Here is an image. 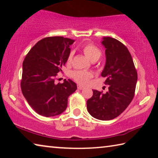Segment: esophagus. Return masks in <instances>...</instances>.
Segmentation results:
<instances>
[{
	"mask_svg": "<svg viewBox=\"0 0 158 158\" xmlns=\"http://www.w3.org/2000/svg\"><path fill=\"white\" fill-rule=\"evenodd\" d=\"M77 88H78V89H79V90H82V89H84V87L82 86V85H77Z\"/></svg>",
	"mask_w": 158,
	"mask_h": 158,
	"instance_id": "obj_1",
	"label": "esophagus"
}]
</instances>
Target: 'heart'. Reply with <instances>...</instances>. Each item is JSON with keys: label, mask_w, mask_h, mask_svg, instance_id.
<instances>
[{"label": "heart", "mask_w": 158, "mask_h": 158, "mask_svg": "<svg viewBox=\"0 0 158 158\" xmlns=\"http://www.w3.org/2000/svg\"><path fill=\"white\" fill-rule=\"evenodd\" d=\"M83 52L90 60H98L101 56V51L98 47L93 44H87L83 47ZM73 57V52L69 53L68 58V62H70ZM92 74L89 72L77 70L72 73V77L75 81L80 84L85 85L92 77Z\"/></svg>", "instance_id": "b5f03b06"}]
</instances>
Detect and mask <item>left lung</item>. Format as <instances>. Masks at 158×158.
<instances>
[{
    "label": "left lung",
    "mask_w": 158,
    "mask_h": 158,
    "mask_svg": "<svg viewBox=\"0 0 158 158\" xmlns=\"http://www.w3.org/2000/svg\"><path fill=\"white\" fill-rule=\"evenodd\" d=\"M102 44L105 48L106 63L102 72L109 85L106 93L93 90L87 100V110L95 118L112 120L121 114L135 95L137 73L127 48L116 39L104 37Z\"/></svg>",
    "instance_id": "8db88e82"
}]
</instances>
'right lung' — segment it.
<instances>
[{
	"instance_id": "obj_1",
	"label": "right lung",
	"mask_w": 158,
	"mask_h": 158,
	"mask_svg": "<svg viewBox=\"0 0 158 158\" xmlns=\"http://www.w3.org/2000/svg\"><path fill=\"white\" fill-rule=\"evenodd\" d=\"M74 40L49 37L37 42L23 63L21 91L32 109L41 116L51 117L62 114L68 99L77 90L70 79L55 84V78L65 65Z\"/></svg>"
}]
</instances>
